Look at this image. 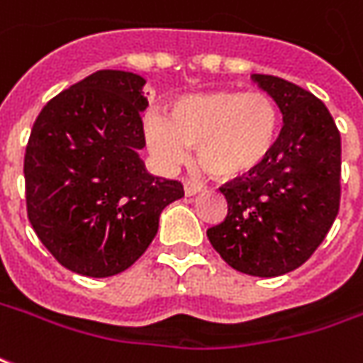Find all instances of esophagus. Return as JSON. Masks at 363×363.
<instances>
[{
    "label": "esophagus",
    "mask_w": 363,
    "mask_h": 363,
    "mask_svg": "<svg viewBox=\"0 0 363 363\" xmlns=\"http://www.w3.org/2000/svg\"><path fill=\"white\" fill-rule=\"evenodd\" d=\"M204 190V184H200L196 181H186L184 182V194L186 196H194V194H199Z\"/></svg>",
    "instance_id": "1"
}]
</instances>
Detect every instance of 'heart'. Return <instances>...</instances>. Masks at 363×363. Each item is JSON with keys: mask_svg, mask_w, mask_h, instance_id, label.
<instances>
[{"mask_svg": "<svg viewBox=\"0 0 363 363\" xmlns=\"http://www.w3.org/2000/svg\"><path fill=\"white\" fill-rule=\"evenodd\" d=\"M281 133V113L263 90H214L184 96L169 118L149 113L145 138L164 167L182 163L196 147L200 167L216 179H235L267 161Z\"/></svg>", "mask_w": 363, "mask_h": 363, "instance_id": "1", "label": "heart"}]
</instances>
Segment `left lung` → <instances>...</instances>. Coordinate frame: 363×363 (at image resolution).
Listing matches in <instances>:
<instances>
[{"label": "left lung", "mask_w": 363, "mask_h": 363, "mask_svg": "<svg viewBox=\"0 0 363 363\" xmlns=\"http://www.w3.org/2000/svg\"><path fill=\"white\" fill-rule=\"evenodd\" d=\"M253 80L275 100L283 128L265 163L220 186L228 214L206 234L235 271L277 277L301 267L338 216L340 131L305 88L269 74Z\"/></svg>", "instance_id": "left-lung-1"}]
</instances>
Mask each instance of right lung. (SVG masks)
<instances>
[{"label": "right lung", "instance_id": "1", "mask_svg": "<svg viewBox=\"0 0 363 363\" xmlns=\"http://www.w3.org/2000/svg\"><path fill=\"white\" fill-rule=\"evenodd\" d=\"M145 80L98 70L40 110L25 151L27 216L67 269L110 277L131 267L159 230L179 181L145 171L141 94Z\"/></svg>", "mask_w": 363, "mask_h": 363}]
</instances>
